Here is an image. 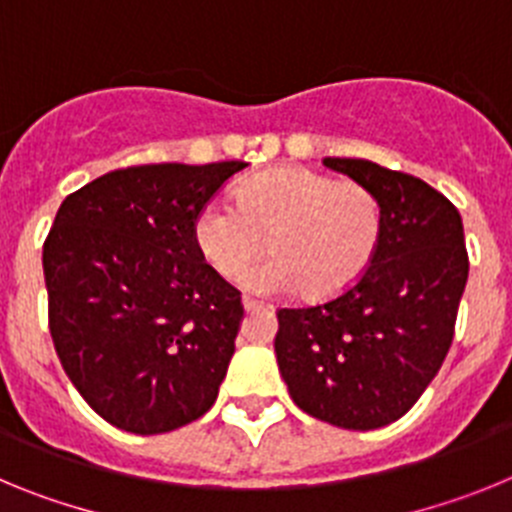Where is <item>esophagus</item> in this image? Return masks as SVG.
<instances>
[{"label": "esophagus", "instance_id": "1", "mask_svg": "<svg viewBox=\"0 0 512 512\" xmlns=\"http://www.w3.org/2000/svg\"><path fill=\"white\" fill-rule=\"evenodd\" d=\"M243 310H246V312H253V310H269V305H264V302L251 300V297H243Z\"/></svg>", "mask_w": 512, "mask_h": 512}]
</instances>
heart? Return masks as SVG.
Instances as JSON below:
<instances>
[{
    "instance_id": "1",
    "label": "heart",
    "mask_w": 512,
    "mask_h": 512,
    "mask_svg": "<svg viewBox=\"0 0 512 512\" xmlns=\"http://www.w3.org/2000/svg\"><path fill=\"white\" fill-rule=\"evenodd\" d=\"M233 205L210 202L197 212L194 246L228 279L269 246L274 259L243 277L259 295L302 287L310 300H336L359 284L382 241V205L369 189L302 166L248 176Z\"/></svg>"
}]
</instances>
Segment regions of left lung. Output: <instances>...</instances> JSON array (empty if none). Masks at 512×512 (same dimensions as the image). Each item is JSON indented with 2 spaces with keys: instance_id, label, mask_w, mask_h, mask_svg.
<instances>
[{
  "instance_id": "1",
  "label": "left lung",
  "mask_w": 512,
  "mask_h": 512,
  "mask_svg": "<svg viewBox=\"0 0 512 512\" xmlns=\"http://www.w3.org/2000/svg\"><path fill=\"white\" fill-rule=\"evenodd\" d=\"M382 205V241L356 287L279 310L277 364L297 408L374 431L413 408L454 341L469 259L461 215L418 176L364 158H323Z\"/></svg>"
}]
</instances>
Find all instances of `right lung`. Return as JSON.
I'll return each mask as SVG.
<instances>
[{
    "mask_svg": "<svg viewBox=\"0 0 512 512\" xmlns=\"http://www.w3.org/2000/svg\"><path fill=\"white\" fill-rule=\"evenodd\" d=\"M246 166H130L58 207L43 246L51 336L79 395L115 428L156 436L215 405L243 305L192 225Z\"/></svg>",
    "mask_w": 512,
    "mask_h": 512,
    "instance_id": "right-lung-1",
    "label": "right lung"
}]
</instances>
